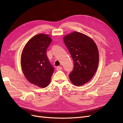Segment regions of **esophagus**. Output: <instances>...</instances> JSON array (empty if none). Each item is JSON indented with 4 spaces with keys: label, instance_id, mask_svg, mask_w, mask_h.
Listing matches in <instances>:
<instances>
[{
    "label": "esophagus",
    "instance_id": "esophagus-1",
    "mask_svg": "<svg viewBox=\"0 0 123 123\" xmlns=\"http://www.w3.org/2000/svg\"><path fill=\"white\" fill-rule=\"evenodd\" d=\"M62 67H61V66H58L56 67V70L57 71L61 70H62Z\"/></svg>",
    "mask_w": 123,
    "mask_h": 123
}]
</instances>
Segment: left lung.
Returning a JSON list of instances; mask_svg holds the SVG:
<instances>
[{"label": "left lung", "mask_w": 123, "mask_h": 123, "mask_svg": "<svg viewBox=\"0 0 123 123\" xmlns=\"http://www.w3.org/2000/svg\"><path fill=\"white\" fill-rule=\"evenodd\" d=\"M63 39L74 62L73 69L69 75L70 80L74 85H83L92 79L97 70L98 47L91 38L80 32L71 33Z\"/></svg>", "instance_id": "left-lung-1"}]
</instances>
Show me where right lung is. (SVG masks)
Masks as SVG:
<instances>
[{
    "label": "right lung",
    "instance_id": "add662e5",
    "mask_svg": "<svg viewBox=\"0 0 123 123\" xmlns=\"http://www.w3.org/2000/svg\"><path fill=\"white\" fill-rule=\"evenodd\" d=\"M51 42L48 35H36L29 40L21 54V68L25 78L39 87L49 84L54 70L47 55Z\"/></svg>",
    "mask_w": 123,
    "mask_h": 123
}]
</instances>
